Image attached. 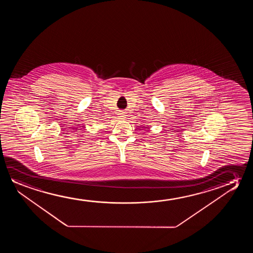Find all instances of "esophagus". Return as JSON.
<instances>
[{"label": "esophagus", "instance_id": "esophagus-1", "mask_svg": "<svg viewBox=\"0 0 253 253\" xmlns=\"http://www.w3.org/2000/svg\"><path fill=\"white\" fill-rule=\"evenodd\" d=\"M125 116H126V115H125L124 112L119 113V118H121V119H124V118H125Z\"/></svg>", "mask_w": 253, "mask_h": 253}]
</instances>
